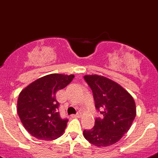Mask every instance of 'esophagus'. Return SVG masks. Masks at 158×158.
Instances as JSON below:
<instances>
[{
	"instance_id": "34e87169",
	"label": "esophagus",
	"mask_w": 158,
	"mask_h": 158,
	"mask_svg": "<svg viewBox=\"0 0 158 158\" xmlns=\"http://www.w3.org/2000/svg\"><path fill=\"white\" fill-rule=\"evenodd\" d=\"M80 116H81V113H77L76 114H72L71 116H72V117H73V118H78V117H80Z\"/></svg>"
}]
</instances>
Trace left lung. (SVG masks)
<instances>
[{"label": "left lung", "instance_id": "left-lung-1", "mask_svg": "<svg viewBox=\"0 0 158 158\" xmlns=\"http://www.w3.org/2000/svg\"><path fill=\"white\" fill-rule=\"evenodd\" d=\"M84 79L102 117H97L94 127L83 131V135L96 146H111L130 129L136 116L135 101L127 90L108 78L92 75L85 76Z\"/></svg>", "mask_w": 158, "mask_h": 158}]
</instances>
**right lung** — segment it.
I'll return each instance as SVG.
<instances>
[{
  "mask_svg": "<svg viewBox=\"0 0 158 158\" xmlns=\"http://www.w3.org/2000/svg\"><path fill=\"white\" fill-rule=\"evenodd\" d=\"M74 77V75L50 74L35 80L20 92L17 113L31 135L46 141L61 135L69 120L60 116L56 94L66 87Z\"/></svg>",
  "mask_w": 158,
  "mask_h": 158,
  "instance_id": "1",
  "label": "right lung"
}]
</instances>
